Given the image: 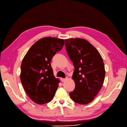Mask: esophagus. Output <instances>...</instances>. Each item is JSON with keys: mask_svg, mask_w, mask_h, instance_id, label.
<instances>
[{"mask_svg": "<svg viewBox=\"0 0 127 127\" xmlns=\"http://www.w3.org/2000/svg\"><path fill=\"white\" fill-rule=\"evenodd\" d=\"M60 80H61V82H64L66 81V79H64V78H61L60 79Z\"/></svg>", "mask_w": 127, "mask_h": 127, "instance_id": "esophagus-1", "label": "esophagus"}]
</instances>
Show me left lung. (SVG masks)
Listing matches in <instances>:
<instances>
[{"label":"left lung","instance_id":"1","mask_svg":"<svg viewBox=\"0 0 127 127\" xmlns=\"http://www.w3.org/2000/svg\"><path fill=\"white\" fill-rule=\"evenodd\" d=\"M66 49L73 62L72 79L75 84L70 97L79 104L91 103L104 82L106 71L101 55L87 40L81 38L64 39Z\"/></svg>","mask_w":127,"mask_h":127}]
</instances>
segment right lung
Returning a JSON list of instances; mask_svg holds the SVG:
<instances>
[{
    "label": "right lung",
    "instance_id": "add662e5",
    "mask_svg": "<svg viewBox=\"0 0 127 127\" xmlns=\"http://www.w3.org/2000/svg\"><path fill=\"white\" fill-rule=\"evenodd\" d=\"M64 44V39L42 38L31 46L23 58L20 80L27 95L37 104L47 103L54 97L60 80L54 76L51 61Z\"/></svg>",
    "mask_w": 127,
    "mask_h": 127
}]
</instances>
